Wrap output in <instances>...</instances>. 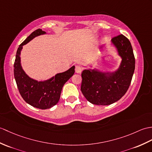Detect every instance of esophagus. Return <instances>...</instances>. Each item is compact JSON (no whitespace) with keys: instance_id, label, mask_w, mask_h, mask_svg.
Instances as JSON below:
<instances>
[{"instance_id":"obj_1","label":"esophagus","mask_w":152,"mask_h":152,"mask_svg":"<svg viewBox=\"0 0 152 152\" xmlns=\"http://www.w3.org/2000/svg\"><path fill=\"white\" fill-rule=\"evenodd\" d=\"M75 71L76 73H80L82 71V67L80 65H76L75 66Z\"/></svg>"}]
</instances>
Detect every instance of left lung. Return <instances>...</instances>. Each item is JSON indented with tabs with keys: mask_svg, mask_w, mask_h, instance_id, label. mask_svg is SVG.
Here are the masks:
<instances>
[{
	"mask_svg": "<svg viewBox=\"0 0 152 152\" xmlns=\"http://www.w3.org/2000/svg\"><path fill=\"white\" fill-rule=\"evenodd\" d=\"M122 62L113 73L96 70H84L82 73L81 91L91 104L107 105L115 103L124 96L131 83L135 70V59L129 39L121 34L112 38Z\"/></svg>",
	"mask_w": 152,
	"mask_h": 152,
	"instance_id": "8db88e82",
	"label": "left lung"
}]
</instances>
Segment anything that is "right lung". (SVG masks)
<instances>
[{"label": "right lung", "instance_id": "right-lung-1", "mask_svg": "<svg viewBox=\"0 0 152 152\" xmlns=\"http://www.w3.org/2000/svg\"><path fill=\"white\" fill-rule=\"evenodd\" d=\"M45 33L41 29L35 30L19 45L13 66L14 77L21 96L28 104L41 109L51 108L58 103L63 86L75 72V66H73L66 71L57 74L44 82H37L26 75L20 65V54L23 46L35 37Z\"/></svg>", "mask_w": 152, "mask_h": 152}]
</instances>
